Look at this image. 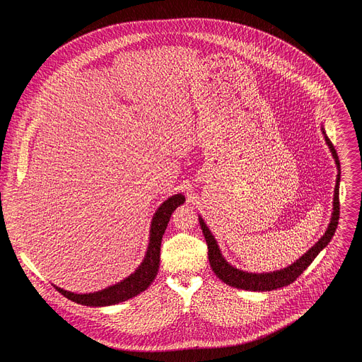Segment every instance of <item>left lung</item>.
Wrapping results in <instances>:
<instances>
[{
	"label": "left lung",
	"mask_w": 362,
	"mask_h": 362,
	"mask_svg": "<svg viewBox=\"0 0 362 362\" xmlns=\"http://www.w3.org/2000/svg\"><path fill=\"white\" fill-rule=\"evenodd\" d=\"M324 139L331 150L332 158L335 160L337 165V183H335V189H334V202H332V214H331V221L328 223V228L325 230V233L321 236V239L313 246L309 247L299 259H296L293 264L288 265L284 269H278L274 272H246L242 269H238L236 267L230 265L221 252L219 245L215 239V236L212 235L211 229L208 228V225L204 223L203 218L199 215V223L202 228V232L204 235L206 243H208V256H209V264L212 267V271L216 274V276L219 279H222L226 285L238 288V289H245V291H257V292H267V291H274V289H279L284 288L289 284H292L309 265L313 264V261L318 256V253L327 247V245L331 242L337 226H338V219H339V182H341V166H339V159L337 150L334 147V144L331 143V140L327 136V132L324 129V126L321 127Z\"/></svg>",
	"instance_id": "8db88e82"
}]
</instances>
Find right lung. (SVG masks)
Masks as SVG:
<instances>
[{
    "mask_svg": "<svg viewBox=\"0 0 362 362\" xmlns=\"http://www.w3.org/2000/svg\"><path fill=\"white\" fill-rule=\"evenodd\" d=\"M185 203V196L182 193L173 194L169 199H166L158 211L154 212L150 230H148V245L144 253V257L141 264L136 268L133 274H130L123 281L110 285L105 289L90 292V293H74L70 291H66L63 288L56 286V289L69 298L73 302H77L80 305L87 306H109L116 305L120 302H124L133 296H137L140 292L146 291L150 284L156 278L159 272L160 265V245L163 233L168 228V223L170 221L172 214L176 211L177 206Z\"/></svg>",
    "mask_w": 362,
    "mask_h": 362,
    "instance_id": "obj_1",
    "label": "right lung"
}]
</instances>
